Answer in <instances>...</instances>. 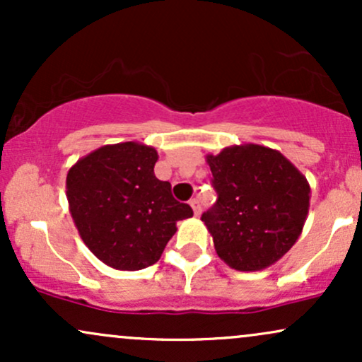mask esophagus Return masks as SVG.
Here are the masks:
<instances>
[{"mask_svg": "<svg viewBox=\"0 0 362 362\" xmlns=\"http://www.w3.org/2000/svg\"><path fill=\"white\" fill-rule=\"evenodd\" d=\"M190 207H192L194 209V214L195 216H201V202H199V199H192V201H190Z\"/></svg>", "mask_w": 362, "mask_h": 362, "instance_id": "1", "label": "esophagus"}]
</instances>
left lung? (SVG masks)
<instances>
[{"mask_svg":"<svg viewBox=\"0 0 362 362\" xmlns=\"http://www.w3.org/2000/svg\"><path fill=\"white\" fill-rule=\"evenodd\" d=\"M218 201L202 214L216 253L242 272L271 267L300 238L310 209L308 180L277 149L260 144L207 155Z\"/></svg>","mask_w":362,"mask_h":362,"instance_id":"obj_1","label":"left lung"}]
</instances>
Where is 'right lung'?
Returning a JSON list of instances; mask_svg holds the SVG:
<instances>
[{"label": "right lung", "mask_w": 362, "mask_h": 362, "mask_svg": "<svg viewBox=\"0 0 362 362\" xmlns=\"http://www.w3.org/2000/svg\"><path fill=\"white\" fill-rule=\"evenodd\" d=\"M158 153L136 141L105 144L80 158L66 177V197L90 252L117 271H141L160 260L177 231L192 218L155 177Z\"/></svg>", "instance_id": "obj_1"}]
</instances>
